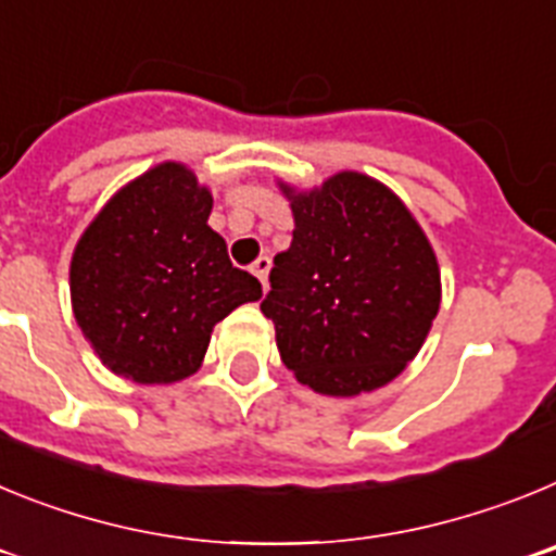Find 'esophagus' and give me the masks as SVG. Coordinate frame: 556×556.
<instances>
[{
    "instance_id": "esophagus-1",
    "label": "esophagus",
    "mask_w": 556,
    "mask_h": 556,
    "mask_svg": "<svg viewBox=\"0 0 556 556\" xmlns=\"http://www.w3.org/2000/svg\"><path fill=\"white\" fill-rule=\"evenodd\" d=\"M269 267H273V262H269V255H258L253 262V267H250V273L262 281V287L267 289V275H269Z\"/></svg>"
}]
</instances>
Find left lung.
<instances>
[{"label": "left lung", "mask_w": 556, "mask_h": 556, "mask_svg": "<svg viewBox=\"0 0 556 556\" xmlns=\"http://www.w3.org/2000/svg\"><path fill=\"white\" fill-rule=\"evenodd\" d=\"M281 189L292 244L275 255L262 301L281 362L323 395L390 384L440 312V267L424 228L362 172H339L312 191Z\"/></svg>", "instance_id": "obj_1"}]
</instances>
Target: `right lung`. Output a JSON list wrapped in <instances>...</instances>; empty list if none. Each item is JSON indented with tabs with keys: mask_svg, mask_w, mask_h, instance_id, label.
<instances>
[{
	"mask_svg": "<svg viewBox=\"0 0 556 556\" xmlns=\"http://www.w3.org/2000/svg\"><path fill=\"white\" fill-rule=\"evenodd\" d=\"M211 205L194 172L166 161L116 191L80 236L72 308L116 376L172 384L198 372L214 326L262 298V283L230 264L208 228Z\"/></svg>",
	"mask_w": 556,
	"mask_h": 556,
	"instance_id": "1",
	"label": "right lung"
}]
</instances>
